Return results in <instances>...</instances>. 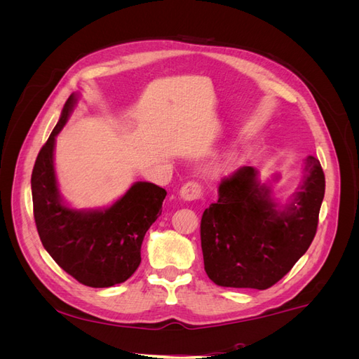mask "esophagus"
<instances>
[{
    "mask_svg": "<svg viewBox=\"0 0 359 359\" xmlns=\"http://www.w3.org/2000/svg\"><path fill=\"white\" fill-rule=\"evenodd\" d=\"M203 196V189L199 182L196 181H189L184 184L180 190V198L182 201H196Z\"/></svg>",
    "mask_w": 359,
    "mask_h": 359,
    "instance_id": "34e87169",
    "label": "esophagus"
}]
</instances>
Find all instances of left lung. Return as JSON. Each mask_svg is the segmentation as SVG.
Here are the masks:
<instances>
[{
	"instance_id": "8db88e82",
	"label": "left lung",
	"mask_w": 359,
	"mask_h": 359,
	"mask_svg": "<svg viewBox=\"0 0 359 359\" xmlns=\"http://www.w3.org/2000/svg\"><path fill=\"white\" fill-rule=\"evenodd\" d=\"M323 194V170L311 156L298 191L283 206L274 201L271 186L260 184L252 166L223 178L219 201L201 220L206 274L223 287L264 290L276 285L309 250Z\"/></svg>"
}]
</instances>
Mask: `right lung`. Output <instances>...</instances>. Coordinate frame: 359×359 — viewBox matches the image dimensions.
<instances>
[{"label":"right lung","instance_id":"right-lung-1","mask_svg":"<svg viewBox=\"0 0 359 359\" xmlns=\"http://www.w3.org/2000/svg\"><path fill=\"white\" fill-rule=\"evenodd\" d=\"M78 97L72 94L60 121L41 147L31 175L32 208L37 232L52 259L90 287H111L133 276L140 264V245L161 214L166 190L139 181L103 210H74L64 203L53 166L55 137L66 126Z\"/></svg>","mask_w":359,"mask_h":359}]
</instances>
